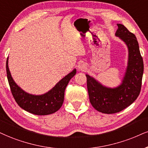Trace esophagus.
<instances>
[{"mask_svg": "<svg viewBox=\"0 0 148 148\" xmlns=\"http://www.w3.org/2000/svg\"><path fill=\"white\" fill-rule=\"evenodd\" d=\"M86 69V66L84 62H81L78 64V69L81 71H84Z\"/></svg>", "mask_w": 148, "mask_h": 148, "instance_id": "34e87169", "label": "esophagus"}]
</instances>
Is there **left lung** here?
<instances>
[{
	"mask_svg": "<svg viewBox=\"0 0 148 148\" xmlns=\"http://www.w3.org/2000/svg\"><path fill=\"white\" fill-rule=\"evenodd\" d=\"M115 36L122 40L128 49V62L122 82L116 88L104 86L86 74L87 88L91 105L105 114L123 110L132 104L139 95L143 74V61L136 36L124 25L117 24Z\"/></svg>",
	"mask_w": 148,
	"mask_h": 148,
	"instance_id": "left-lung-1",
	"label": "left lung"
}]
</instances>
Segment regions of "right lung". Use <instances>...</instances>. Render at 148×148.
<instances>
[{
  "instance_id": "right-lung-1",
  "label": "right lung",
  "mask_w": 148,
  "mask_h": 148,
  "mask_svg": "<svg viewBox=\"0 0 148 148\" xmlns=\"http://www.w3.org/2000/svg\"><path fill=\"white\" fill-rule=\"evenodd\" d=\"M6 71L11 91L16 103L23 110L36 115H47L59 110L62 106L66 87L76 73V69H74L46 93L35 95L24 91L14 81L9 69L8 58L6 62Z\"/></svg>"
}]
</instances>
